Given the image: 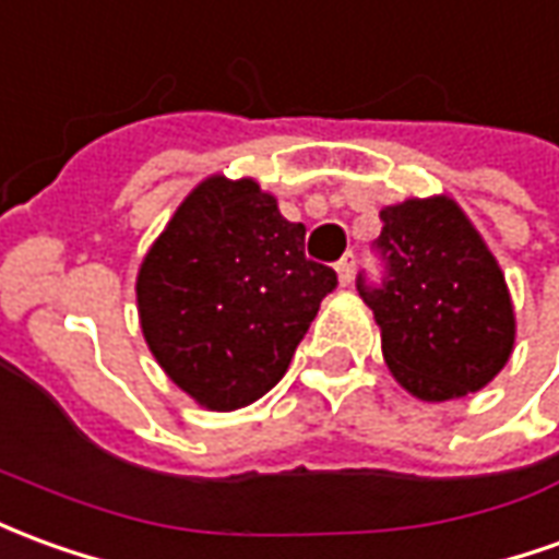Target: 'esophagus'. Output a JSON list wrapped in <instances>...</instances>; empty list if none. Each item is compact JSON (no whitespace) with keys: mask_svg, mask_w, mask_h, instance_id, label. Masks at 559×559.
Instances as JSON below:
<instances>
[{"mask_svg":"<svg viewBox=\"0 0 559 559\" xmlns=\"http://www.w3.org/2000/svg\"><path fill=\"white\" fill-rule=\"evenodd\" d=\"M354 269H357V257H354V253H345V257H342V260H338V263H335V272H338V281H342V284H350V278H354Z\"/></svg>","mask_w":559,"mask_h":559,"instance_id":"obj_1","label":"esophagus"}]
</instances>
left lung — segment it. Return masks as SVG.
Masks as SVG:
<instances>
[{
	"label": "left lung",
	"instance_id": "obj_1",
	"mask_svg": "<svg viewBox=\"0 0 559 559\" xmlns=\"http://www.w3.org/2000/svg\"><path fill=\"white\" fill-rule=\"evenodd\" d=\"M381 290L362 302L381 330V354L402 390L420 402L460 400L487 388L518 335L509 284L481 233L451 197L381 209Z\"/></svg>",
	"mask_w": 559,
	"mask_h": 559
}]
</instances>
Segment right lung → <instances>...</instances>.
Masks as SVG:
<instances>
[{"label": "right lung", "instance_id": "obj_1", "mask_svg": "<svg viewBox=\"0 0 559 559\" xmlns=\"http://www.w3.org/2000/svg\"><path fill=\"white\" fill-rule=\"evenodd\" d=\"M333 269L306 260V226L284 221L253 178L209 175L147 248L135 302L171 384L209 412H236L278 384Z\"/></svg>", "mask_w": 559, "mask_h": 559}]
</instances>
